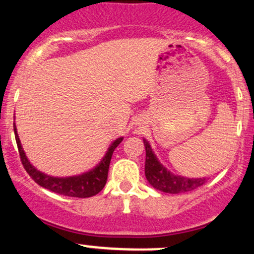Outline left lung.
I'll return each instance as SVG.
<instances>
[{
	"instance_id": "obj_1",
	"label": "left lung",
	"mask_w": 254,
	"mask_h": 254,
	"mask_svg": "<svg viewBox=\"0 0 254 254\" xmlns=\"http://www.w3.org/2000/svg\"><path fill=\"white\" fill-rule=\"evenodd\" d=\"M143 143L145 147V178L154 189L167 193H184L196 190L205 183V178L188 179L172 174L157 161L149 143L145 139H143Z\"/></svg>"
}]
</instances>
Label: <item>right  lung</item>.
Returning <instances> with one entry per match:
<instances>
[{
	"instance_id": "1",
	"label": "right lung",
	"mask_w": 254,
	"mask_h": 254,
	"mask_svg": "<svg viewBox=\"0 0 254 254\" xmlns=\"http://www.w3.org/2000/svg\"><path fill=\"white\" fill-rule=\"evenodd\" d=\"M14 132H15V139L17 144V150L20 154V160L24 168L30 174L32 179L36 182L38 185L48 189L52 192H56L58 194L69 197H77V198H87L95 196L104 189L105 184L107 182V173H109L111 157H112L113 151L118 147V144L123 141V137L116 139L109 151L101 162L93 171L87 172V173L81 174L77 177H69V178H54L42 173L30 164V161L26 157L24 150H22L21 143H20L19 136L16 133V127L14 125Z\"/></svg>"
}]
</instances>
